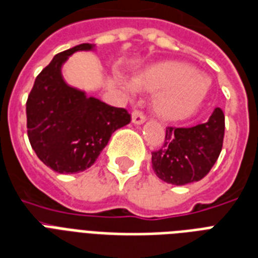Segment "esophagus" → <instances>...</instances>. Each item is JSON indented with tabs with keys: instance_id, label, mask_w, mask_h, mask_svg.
<instances>
[{
	"instance_id": "esophagus-1",
	"label": "esophagus",
	"mask_w": 258,
	"mask_h": 258,
	"mask_svg": "<svg viewBox=\"0 0 258 258\" xmlns=\"http://www.w3.org/2000/svg\"><path fill=\"white\" fill-rule=\"evenodd\" d=\"M145 114L144 111H141L139 108H135L133 111H132V121L133 123H143L145 121Z\"/></svg>"
}]
</instances>
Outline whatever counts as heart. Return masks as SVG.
Here are the masks:
<instances>
[{"mask_svg": "<svg viewBox=\"0 0 258 258\" xmlns=\"http://www.w3.org/2000/svg\"><path fill=\"white\" fill-rule=\"evenodd\" d=\"M135 85L144 90H160L155 99L159 115L177 119L190 114L208 90V83L193 68L183 63H163L136 77Z\"/></svg>", "mask_w": 258, "mask_h": 258, "instance_id": "1", "label": "heart"}]
</instances>
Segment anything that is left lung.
Instances as JSON below:
<instances>
[{"instance_id":"1","label":"left lung","mask_w":258,"mask_h":258,"mask_svg":"<svg viewBox=\"0 0 258 258\" xmlns=\"http://www.w3.org/2000/svg\"><path fill=\"white\" fill-rule=\"evenodd\" d=\"M224 139V114L216 107L210 119L190 127H166L163 145L152 151V168L162 181L186 185L200 181L218 160Z\"/></svg>"}]
</instances>
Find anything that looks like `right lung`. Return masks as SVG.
I'll list each match as a JSON object with an SVG mask.
<instances>
[{
	"instance_id": "right-lung-1",
	"label": "right lung",
	"mask_w": 258,
	"mask_h": 258,
	"mask_svg": "<svg viewBox=\"0 0 258 258\" xmlns=\"http://www.w3.org/2000/svg\"><path fill=\"white\" fill-rule=\"evenodd\" d=\"M92 44L58 53L36 76L27 99V135L32 150L47 167L59 174L90 168L118 127L131 122L123 107H114L65 84L61 65L72 53Z\"/></svg>"
}]
</instances>
